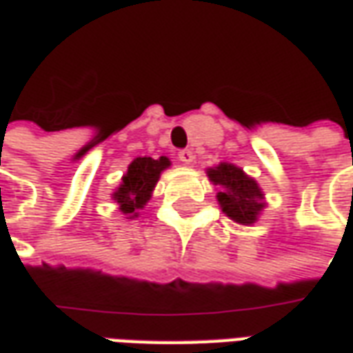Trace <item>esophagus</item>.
I'll list each match as a JSON object with an SVG mask.
<instances>
[{"mask_svg":"<svg viewBox=\"0 0 353 353\" xmlns=\"http://www.w3.org/2000/svg\"><path fill=\"white\" fill-rule=\"evenodd\" d=\"M194 152H192V150H181V152H179V159H181V163H184V165H190L192 163V161H194Z\"/></svg>","mask_w":353,"mask_h":353,"instance_id":"1","label":"esophagus"}]
</instances>
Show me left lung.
<instances>
[{"mask_svg":"<svg viewBox=\"0 0 353 353\" xmlns=\"http://www.w3.org/2000/svg\"><path fill=\"white\" fill-rule=\"evenodd\" d=\"M209 179L214 184L222 186L219 192V203L222 211L228 214L232 221L239 224H252L256 221L259 212L262 211V192L259 184L249 179L236 165L221 163L214 169H209Z\"/></svg>","mask_w":353,"mask_h":353,"instance_id":"1","label":"left lung"}]
</instances>
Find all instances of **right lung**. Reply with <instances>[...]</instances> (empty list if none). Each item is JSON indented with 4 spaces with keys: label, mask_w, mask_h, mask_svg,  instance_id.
<instances>
[{
    "label": "right lung",
    "mask_w": 353,
    "mask_h": 353,
    "mask_svg": "<svg viewBox=\"0 0 353 353\" xmlns=\"http://www.w3.org/2000/svg\"><path fill=\"white\" fill-rule=\"evenodd\" d=\"M169 165H171V161L167 157H159V159L137 157L129 165L121 186L114 194V199L119 203L125 214H132L137 209H142V205L150 199V194L156 186L161 171L167 169Z\"/></svg>",
    "instance_id": "obj_1"
}]
</instances>
